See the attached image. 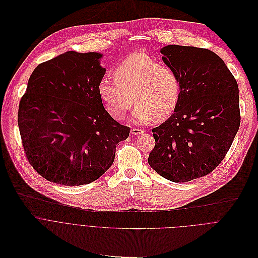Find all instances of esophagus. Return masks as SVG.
I'll list each match as a JSON object with an SVG mask.
<instances>
[{
	"label": "esophagus",
	"instance_id": "34e87169",
	"mask_svg": "<svg viewBox=\"0 0 258 258\" xmlns=\"http://www.w3.org/2000/svg\"><path fill=\"white\" fill-rule=\"evenodd\" d=\"M143 132H144V130L141 129V128H133V129H131V133L134 134V135H139V134H142Z\"/></svg>",
	"mask_w": 258,
	"mask_h": 258
}]
</instances>
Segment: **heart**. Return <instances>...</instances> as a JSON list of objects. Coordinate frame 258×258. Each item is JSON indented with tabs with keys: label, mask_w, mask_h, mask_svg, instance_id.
I'll return each mask as SVG.
<instances>
[{
	"label": "heart",
	"mask_w": 258,
	"mask_h": 258,
	"mask_svg": "<svg viewBox=\"0 0 258 258\" xmlns=\"http://www.w3.org/2000/svg\"><path fill=\"white\" fill-rule=\"evenodd\" d=\"M112 79L102 77L97 91L107 111L117 120H123L133 101L134 117L141 122H162L176 111L181 98V79L170 67L144 53H135L114 70Z\"/></svg>",
	"instance_id": "obj_1"
}]
</instances>
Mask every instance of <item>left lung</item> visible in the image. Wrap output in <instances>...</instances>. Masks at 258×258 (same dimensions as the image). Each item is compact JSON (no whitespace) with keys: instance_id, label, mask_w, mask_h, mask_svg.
Returning <instances> with one entry per match:
<instances>
[{"instance_id":"left-lung-1","label":"left lung","mask_w":258,"mask_h":258,"mask_svg":"<svg viewBox=\"0 0 258 258\" xmlns=\"http://www.w3.org/2000/svg\"><path fill=\"white\" fill-rule=\"evenodd\" d=\"M161 53L182 91L174 114L152 129L148 164L172 182H188L212 173L230 149L241 120L238 84L208 48L170 44Z\"/></svg>"}]
</instances>
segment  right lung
<instances>
[{"mask_svg":"<svg viewBox=\"0 0 258 258\" xmlns=\"http://www.w3.org/2000/svg\"><path fill=\"white\" fill-rule=\"evenodd\" d=\"M98 53L66 51L39 64L29 77L18 126L29 164L44 179L89 184L114 163L130 128L105 110L97 84L106 69Z\"/></svg>","mask_w":258,"mask_h":258,"instance_id":"obj_1","label":"right lung"}]
</instances>
